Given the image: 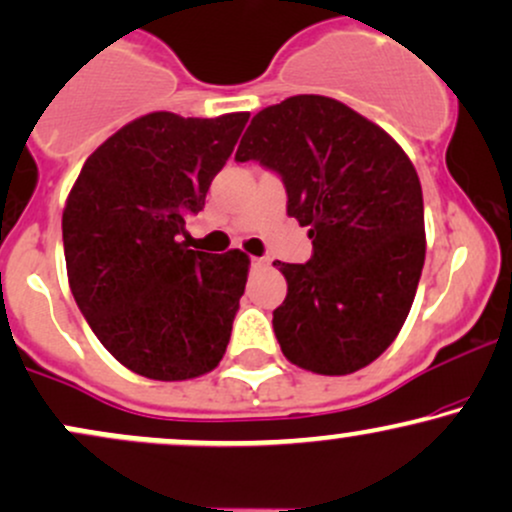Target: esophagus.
<instances>
[{
    "label": "esophagus",
    "instance_id": "34e87169",
    "mask_svg": "<svg viewBox=\"0 0 512 512\" xmlns=\"http://www.w3.org/2000/svg\"><path fill=\"white\" fill-rule=\"evenodd\" d=\"M250 264H252V267H255V269H262V267H267L269 260H267V257H252Z\"/></svg>",
    "mask_w": 512,
    "mask_h": 512
}]
</instances>
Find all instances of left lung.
Listing matches in <instances>:
<instances>
[{
  "label": "left lung",
  "mask_w": 512,
  "mask_h": 512,
  "mask_svg": "<svg viewBox=\"0 0 512 512\" xmlns=\"http://www.w3.org/2000/svg\"><path fill=\"white\" fill-rule=\"evenodd\" d=\"M236 161L276 170L313 257L274 262L289 293L274 334L293 366L320 375L366 368L395 342L426 257L414 163L383 127L327 96H291L252 117Z\"/></svg>",
  "instance_id": "8db88e82"
}]
</instances>
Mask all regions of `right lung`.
<instances>
[{"label": "right lung", "mask_w": 512, "mask_h": 512, "mask_svg": "<svg viewBox=\"0 0 512 512\" xmlns=\"http://www.w3.org/2000/svg\"><path fill=\"white\" fill-rule=\"evenodd\" d=\"M248 117L142 115L105 139L72 185L62 211L69 289L132 373L192 380L226 354L250 257L190 250L182 236Z\"/></svg>", "instance_id": "1"}]
</instances>
